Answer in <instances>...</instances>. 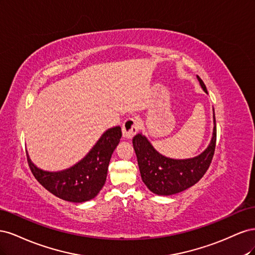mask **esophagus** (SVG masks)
I'll list each match as a JSON object with an SVG mask.
<instances>
[{
  "label": "esophagus",
  "instance_id": "1",
  "mask_svg": "<svg viewBox=\"0 0 255 255\" xmlns=\"http://www.w3.org/2000/svg\"><path fill=\"white\" fill-rule=\"evenodd\" d=\"M140 123L137 118H128L122 123V134L126 138H132L139 129Z\"/></svg>",
  "mask_w": 255,
  "mask_h": 255
}]
</instances>
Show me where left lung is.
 I'll use <instances>...</instances> for the list:
<instances>
[{
	"label": "left lung",
	"mask_w": 255,
	"mask_h": 255,
	"mask_svg": "<svg viewBox=\"0 0 255 255\" xmlns=\"http://www.w3.org/2000/svg\"><path fill=\"white\" fill-rule=\"evenodd\" d=\"M203 90H207L203 81L197 76ZM216 119L214 114V130L211 143L200 155L186 158L173 159L161 155L146 137L137 134L133 138V145L137 156L141 179L145 186L153 194L170 196L181 192L198 183L207 171L214 156L216 146Z\"/></svg>",
	"instance_id": "1"
}]
</instances>
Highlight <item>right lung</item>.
<instances>
[{
	"label": "right lung",
	"instance_id": "add662e5",
	"mask_svg": "<svg viewBox=\"0 0 255 255\" xmlns=\"http://www.w3.org/2000/svg\"><path fill=\"white\" fill-rule=\"evenodd\" d=\"M121 136L120 127L107 129L86 156L63 171H43L32 163L28 155L27 163L35 179L54 196L74 203L89 201L104 186L112 154Z\"/></svg>",
	"mask_w": 255,
	"mask_h": 255
}]
</instances>
